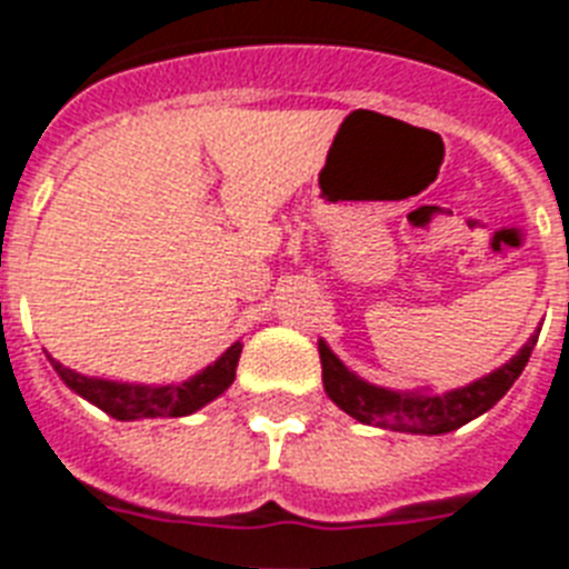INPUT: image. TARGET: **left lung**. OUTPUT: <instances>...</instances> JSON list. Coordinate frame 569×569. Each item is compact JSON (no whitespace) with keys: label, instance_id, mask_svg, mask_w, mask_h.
<instances>
[{"label":"left lung","instance_id":"8db88e82","mask_svg":"<svg viewBox=\"0 0 569 569\" xmlns=\"http://www.w3.org/2000/svg\"><path fill=\"white\" fill-rule=\"evenodd\" d=\"M538 332L517 357L497 368L493 373L482 380L461 386V389L445 391V395H432V391H391L382 386H371L362 377L345 368L336 353L327 348L325 341H318V353H321V377H325V391L332 403L339 406L341 412L357 418L359 423L368 427L395 429V432H415V436H445L452 429L465 427L473 418L485 415L502 395L515 386V380L523 373L526 362L532 357Z\"/></svg>","mask_w":569,"mask_h":569}]
</instances>
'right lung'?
<instances>
[{"label":"right lung","mask_w":569,"mask_h":569,"mask_svg":"<svg viewBox=\"0 0 569 569\" xmlns=\"http://www.w3.org/2000/svg\"><path fill=\"white\" fill-rule=\"evenodd\" d=\"M239 353H242V341H233L224 353L204 371L189 377L187 382L178 386H131V382H113V380H96L63 368L58 359L49 357L54 371L69 389L99 406L101 412H108L117 420H140V418H183V415L198 412L201 406L216 400L219 395L230 389V382L237 377Z\"/></svg>","instance_id":"right-lung-1"}]
</instances>
